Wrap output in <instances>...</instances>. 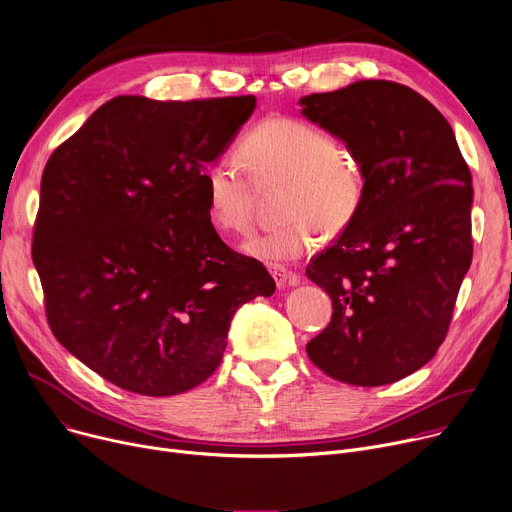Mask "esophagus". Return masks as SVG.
Masks as SVG:
<instances>
[{"label":"esophagus","instance_id":"1","mask_svg":"<svg viewBox=\"0 0 512 512\" xmlns=\"http://www.w3.org/2000/svg\"><path fill=\"white\" fill-rule=\"evenodd\" d=\"M271 271V278L276 280V286L278 288H286V286H296L300 282V276H296L294 271L282 267V265H271L269 267Z\"/></svg>","mask_w":512,"mask_h":512}]
</instances>
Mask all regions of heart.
<instances>
[{
    "label": "heart",
    "mask_w": 512,
    "mask_h": 512,
    "mask_svg": "<svg viewBox=\"0 0 512 512\" xmlns=\"http://www.w3.org/2000/svg\"><path fill=\"white\" fill-rule=\"evenodd\" d=\"M241 162L218 158L203 175L206 212L222 232L247 234L255 220L257 186L288 181V222L245 243V253L265 263L294 261L321 243L323 222L331 230L348 226L366 193L360 158L333 135L298 117H269L241 142Z\"/></svg>",
    "instance_id": "1"
}]
</instances>
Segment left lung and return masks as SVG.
<instances>
[{
	"mask_svg": "<svg viewBox=\"0 0 512 512\" xmlns=\"http://www.w3.org/2000/svg\"><path fill=\"white\" fill-rule=\"evenodd\" d=\"M300 105L366 173L358 214L306 265L333 302L331 323L306 354L335 381L389 385L422 368L447 337L473 257L469 166L449 121L403 84L360 80Z\"/></svg>",
	"mask_w": 512,
	"mask_h": 512,
	"instance_id": "left-lung-1",
	"label": "left lung"
}]
</instances>
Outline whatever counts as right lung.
Returning <instances> with one entry per match:
<instances>
[{"label": "right lung", "mask_w": 512, "mask_h": 512, "mask_svg": "<svg viewBox=\"0 0 512 512\" xmlns=\"http://www.w3.org/2000/svg\"><path fill=\"white\" fill-rule=\"evenodd\" d=\"M255 96L105 102L47 160L32 261L57 342L109 383L179 395L220 366L241 304L274 278L232 251L203 175Z\"/></svg>", "instance_id": "obj_1"}]
</instances>
